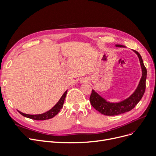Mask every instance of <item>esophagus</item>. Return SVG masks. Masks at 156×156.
<instances>
[{
    "mask_svg": "<svg viewBox=\"0 0 156 156\" xmlns=\"http://www.w3.org/2000/svg\"><path fill=\"white\" fill-rule=\"evenodd\" d=\"M81 81H82V83H86V82H87V80L86 79H83Z\"/></svg>",
    "mask_w": 156,
    "mask_h": 156,
    "instance_id": "obj_1",
    "label": "esophagus"
}]
</instances>
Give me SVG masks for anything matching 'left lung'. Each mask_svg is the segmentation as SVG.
<instances>
[{"mask_svg":"<svg viewBox=\"0 0 156 156\" xmlns=\"http://www.w3.org/2000/svg\"><path fill=\"white\" fill-rule=\"evenodd\" d=\"M116 47L126 48L120 44H115ZM139 58L141 69H142V77L138 85L128 98L121 101L112 103L107 101L94 90H92L90 96V102L91 105L101 114L105 115H116L129 112L134 108L137 103L142 99L145 91V81L147 79V69L144 64L142 58L136 51L133 50Z\"/></svg>","mask_w":156,"mask_h":156,"instance_id":"left-lung-1","label":"left lung"}]
</instances>
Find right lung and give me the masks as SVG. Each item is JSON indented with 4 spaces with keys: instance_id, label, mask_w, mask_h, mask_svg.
Wrapping results in <instances>:
<instances>
[{
    "instance_id": "1",
    "label": "right lung",
    "mask_w": 156,
    "mask_h": 156,
    "mask_svg": "<svg viewBox=\"0 0 156 156\" xmlns=\"http://www.w3.org/2000/svg\"><path fill=\"white\" fill-rule=\"evenodd\" d=\"M66 93H67V91H66L63 93V94L62 96V97L60 98V100L58 101V103L53 108L50 109L49 110L47 111V112L43 113V114H36V115H30V114H24L23 112H20V111H19V110H18V112L23 116L26 117L27 118L32 119H34V120L43 121V120L49 119H51V118H53V117H55L59 112H60V110L62 108L63 103H64V101H65V97H66Z\"/></svg>"
}]
</instances>
